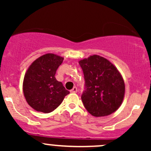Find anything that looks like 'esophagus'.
<instances>
[{
    "label": "esophagus",
    "mask_w": 151,
    "mask_h": 151,
    "mask_svg": "<svg viewBox=\"0 0 151 151\" xmlns=\"http://www.w3.org/2000/svg\"><path fill=\"white\" fill-rule=\"evenodd\" d=\"M77 88L76 87V86H74V87L70 90L71 93H77Z\"/></svg>",
    "instance_id": "34e87169"
}]
</instances>
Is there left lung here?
Masks as SVG:
<instances>
[{
  "label": "left lung",
  "instance_id": "8db88e82",
  "mask_svg": "<svg viewBox=\"0 0 151 151\" xmlns=\"http://www.w3.org/2000/svg\"><path fill=\"white\" fill-rule=\"evenodd\" d=\"M85 80L81 101L90 114L105 116L119 108L125 93L121 74L106 59L92 55L79 62Z\"/></svg>",
  "mask_w": 151,
  "mask_h": 151
}]
</instances>
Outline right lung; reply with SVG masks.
I'll list each match as a JSON object with an SVG mask.
<instances>
[{
    "label": "right lung",
    "mask_w": 151,
    "mask_h": 151,
    "mask_svg": "<svg viewBox=\"0 0 151 151\" xmlns=\"http://www.w3.org/2000/svg\"><path fill=\"white\" fill-rule=\"evenodd\" d=\"M63 60L54 54H46L32 62L26 72L24 96L27 104L37 111L52 112L70 93L55 77Z\"/></svg>",
    "instance_id": "1"
}]
</instances>
